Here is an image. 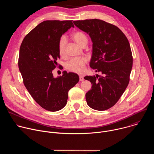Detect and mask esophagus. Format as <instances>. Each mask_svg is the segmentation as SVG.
Returning <instances> with one entry per match:
<instances>
[{"instance_id": "1", "label": "esophagus", "mask_w": 154, "mask_h": 154, "mask_svg": "<svg viewBox=\"0 0 154 154\" xmlns=\"http://www.w3.org/2000/svg\"><path fill=\"white\" fill-rule=\"evenodd\" d=\"M83 80H84L83 77L82 76V75H80V76H79V80H80V81H83Z\"/></svg>"}]
</instances>
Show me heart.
Returning <instances> with one entry per match:
<instances>
[{"label": "heart", "instance_id": "heart-1", "mask_svg": "<svg viewBox=\"0 0 154 154\" xmlns=\"http://www.w3.org/2000/svg\"><path fill=\"white\" fill-rule=\"evenodd\" d=\"M72 39L80 47H85L88 43V38L82 32L77 31L71 35ZM66 45V39L64 36L61 37L58 42V52L60 55L65 54V47ZM86 63V59L84 57L73 58L71 59L66 64V69L71 72L80 74L85 70Z\"/></svg>", "mask_w": 154, "mask_h": 154}]
</instances>
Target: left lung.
Wrapping results in <instances>:
<instances>
[{
    "label": "left lung",
    "instance_id": "8db88e82",
    "mask_svg": "<svg viewBox=\"0 0 154 154\" xmlns=\"http://www.w3.org/2000/svg\"><path fill=\"white\" fill-rule=\"evenodd\" d=\"M73 23L90 36L93 50L90 66L102 73L84 77L92 84L85 95L86 103L94 109L106 110L116 104L128 85L133 64L129 42L118 27L102 20Z\"/></svg>",
    "mask_w": 154,
    "mask_h": 154
}]
</instances>
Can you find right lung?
<instances>
[{
    "label": "right lung",
    "mask_w": 154,
    "mask_h": 154,
    "mask_svg": "<svg viewBox=\"0 0 154 154\" xmlns=\"http://www.w3.org/2000/svg\"><path fill=\"white\" fill-rule=\"evenodd\" d=\"M71 27L72 20H45L24 38L20 47L18 66L24 84L33 99L50 112L61 109L68 91L79 82V75L63 71L55 78L52 71L60 58L58 42Z\"/></svg>",
    "instance_id": "right-lung-1"
}]
</instances>
